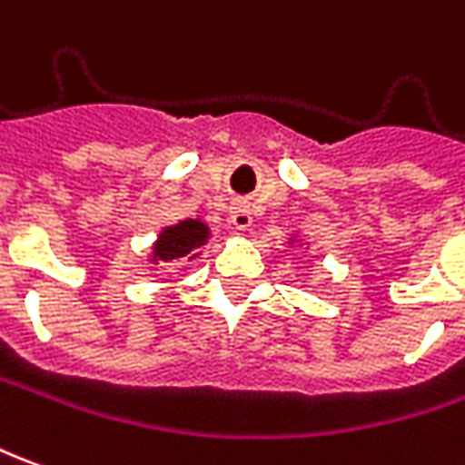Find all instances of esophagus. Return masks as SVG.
<instances>
[{"label": "esophagus", "mask_w": 465, "mask_h": 465, "mask_svg": "<svg viewBox=\"0 0 465 465\" xmlns=\"http://www.w3.org/2000/svg\"><path fill=\"white\" fill-rule=\"evenodd\" d=\"M254 222V216H252V209H249V203H243V201H236L232 206V223L233 229H239V232H246L249 226Z\"/></svg>", "instance_id": "34e87169"}]
</instances>
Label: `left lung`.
Segmentation results:
<instances>
[{
	"mask_svg": "<svg viewBox=\"0 0 465 465\" xmlns=\"http://www.w3.org/2000/svg\"><path fill=\"white\" fill-rule=\"evenodd\" d=\"M287 243H300V246H304V249H310V243H304L302 239H297V236H289Z\"/></svg>",
	"mask_w": 465,
	"mask_h": 465,
	"instance_id": "obj_1",
	"label": "left lung"
}]
</instances>
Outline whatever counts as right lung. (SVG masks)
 <instances>
[{
    "instance_id": "obj_1",
    "label": "right lung",
    "mask_w": 465,
    "mask_h": 465,
    "mask_svg": "<svg viewBox=\"0 0 465 465\" xmlns=\"http://www.w3.org/2000/svg\"><path fill=\"white\" fill-rule=\"evenodd\" d=\"M211 242V226L203 219H183V222L163 226L155 236L148 262L151 264H176L199 259L201 249Z\"/></svg>"
}]
</instances>
